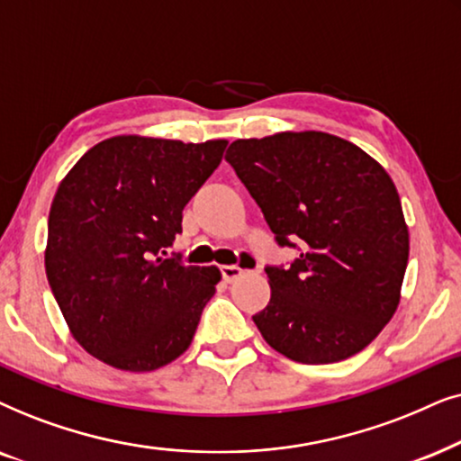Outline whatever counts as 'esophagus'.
Returning a JSON list of instances; mask_svg holds the SVG:
<instances>
[{"mask_svg": "<svg viewBox=\"0 0 461 461\" xmlns=\"http://www.w3.org/2000/svg\"><path fill=\"white\" fill-rule=\"evenodd\" d=\"M242 274H244V269L238 267V266H223V267H221V276H223L225 282H234V280L240 278Z\"/></svg>", "mask_w": 461, "mask_h": 461, "instance_id": "1", "label": "esophagus"}]
</instances>
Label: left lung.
Instances as JSON below:
<instances>
[{
    "mask_svg": "<svg viewBox=\"0 0 461 461\" xmlns=\"http://www.w3.org/2000/svg\"><path fill=\"white\" fill-rule=\"evenodd\" d=\"M225 159L259 204L291 267H266L272 297L253 321L294 363H339L394 316L409 261L401 198L384 167L335 134L238 139Z\"/></svg>",
    "mask_w": 461,
    "mask_h": 461,
    "instance_id": "1",
    "label": "left lung"
}]
</instances>
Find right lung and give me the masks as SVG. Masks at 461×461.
Listing matches in <instances>:
<instances>
[{
  "label": "right lung",
  "mask_w": 461,
  "mask_h": 461,
  "mask_svg": "<svg viewBox=\"0 0 461 461\" xmlns=\"http://www.w3.org/2000/svg\"><path fill=\"white\" fill-rule=\"evenodd\" d=\"M225 147L122 134L86 151L60 181L46 276L71 335L105 365L156 371L192 343L221 272L164 249Z\"/></svg>",
  "instance_id": "obj_1"
}]
</instances>
